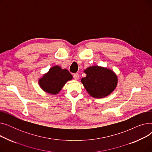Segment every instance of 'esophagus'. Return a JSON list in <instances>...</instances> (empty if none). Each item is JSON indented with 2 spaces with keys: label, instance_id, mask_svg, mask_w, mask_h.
<instances>
[{
  "label": "esophagus",
  "instance_id": "esophagus-1",
  "mask_svg": "<svg viewBox=\"0 0 152 152\" xmlns=\"http://www.w3.org/2000/svg\"><path fill=\"white\" fill-rule=\"evenodd\" d=\"M73 78L75 80H78L79 78V75L78 73H75L73 75Z\"/></svg>",
  "mask_w": 152,
  "mask_h": 152
}]
</instances>
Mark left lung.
<instances>
[{
  "mask_svg": "<svg viewBox=\"0 0 152 152\" xmlns=\"http://www.w3.org/2000/svg\"><path fill=\"white\" fill-rule=\"evenodd\" d=\"M84 71L86 76L81 79V83L87 92L94 98H104L116 87L118 77L110 69L92 66Z\"/></svg>",
  "mask_w": 152,
  "mask_h": 152,
  "instance_id": "obj_1",
  "label": "left lung"
}]
</instances>
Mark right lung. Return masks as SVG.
<instances>
[{"mask_svg": "<svg viewBox=\"0 0 152 152\" xmlns=\"http://www.w3.org/2000/svg\"><path fill=\"white\" fill-rule=\"evenodd\" d=\"M73 79V76L66 69L56 65L50 68L47 73L39 79V84L45 92L57 94L66 83Z\"/></svg>", "mask_w": 152, "mask_h": 152, "instance_id": "right-lung-1", "label": "right lung"}]
</instances>
